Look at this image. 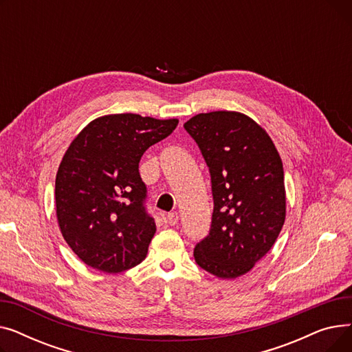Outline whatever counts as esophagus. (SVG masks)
<instances>
[{
  "label": "esophagus",
  "instance_id": "obj_1",
  "mask_svg": "<svg viewBox=\"0 0 352 352\" xmlns=\"http://www.w3.org/2000/svg\"><path fill=\"white\" fill-rule=\"evenodd\" d=\"M178 218H179L178 212H170V214H166V223H168L170 226H175V224L178 223Z\"/></svg>",
  "mask_w": 352,
  "mask_h": 352
}]
</instances>
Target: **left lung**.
<instances>
[{
	"instance_id": "1",
	"label": "left lung",
	"mask_w": 352,
	"mask_h": 352,
	"mask_svg": "<svg viewBox=\"0 0 352 352\" xmlns=\"http://www.w3.org/2000/svg\"><path fill=\"white\" fill-rule=\"evenodd\" d=\"M210 175V234L194 248L195 263L218 278L247 274L271 250L285 221L281 157L250 117L235 111L198 114L184 124Z\"/></svg>"
}]
</instances>
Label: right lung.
Listing matches in <instances>:
<instances>
[{"label": "right lung", "instance_id": "1", "mask_svg": "<svg viewBox=\"0 0 352 352\" xmlns=\"http://www.w3.org/2000/svg\"><path fill=\"white\" fill-rule=\"evenodd\" d=\"M178 120L111 114L91 121L74 138L55 178L61 234L87 265L118 274L138 265L155 234L144 206L138 164L168 137Z\"/></svg>", "mask_w": 352, "mask_h": 352}]
</instances>
